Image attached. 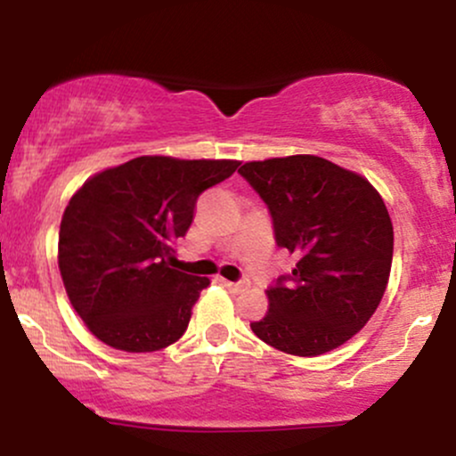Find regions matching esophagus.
Wrapping results in <instances>:
<instances>
[{
    "label": "esophagus",
    "instance_id": "1",
    "mask_svg": "<svg viewBox=\"0 0 456 456\" xmlns=\"http://www.w3.org/2000/svg\"><path fill=\"white\" fill-rule=\"evenodd\" d=\"M223 281V285L227 287V289H232V291H242L246 285H248V282L246 281H224V279H221Z\"/></svg>",
    "mask_w": 456,
    "mask_h": 456
}]
</instances>
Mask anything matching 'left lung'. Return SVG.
Returning <instances> with one entry per match:
<instances>
[{
	"mask_svg": "<svg viewBox=\"0 0 456 456\" xmlns=\"http://www.w3.org/2000/svg\"><path fill=\"white\" fill-rule=\"evenodd\" d=\"M238 174L268 208L279 248L297 255L250 328L285 354L332 352L364 328L388 285L395 233L379 192L311 154L246 162Z\"/></svg>",
	"mask_w": 456,
	"mask_h": 456,
	"instance_id": "8db88e82",
	"label": "left lung"
}]
</instances>
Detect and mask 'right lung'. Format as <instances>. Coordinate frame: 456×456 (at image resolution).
<instances>
[{
  "label": "right lung",
  "mask_w": 456,
  "mask_h": 456,
  "mask_svg": "<svg viewBox=\"0 0 456 456\" xmlns=\"http://www.w3.org/2000/svg\"><path fill=\"white\" fill-rule=\"evenodd\" d=\"M238 160L139 156L87 180L60 227V272L78 317L122 352H159L186 332L206 276L171 268L197 199Z\"/></svg>",
  "instance_id": "1"
}]
</instances>
